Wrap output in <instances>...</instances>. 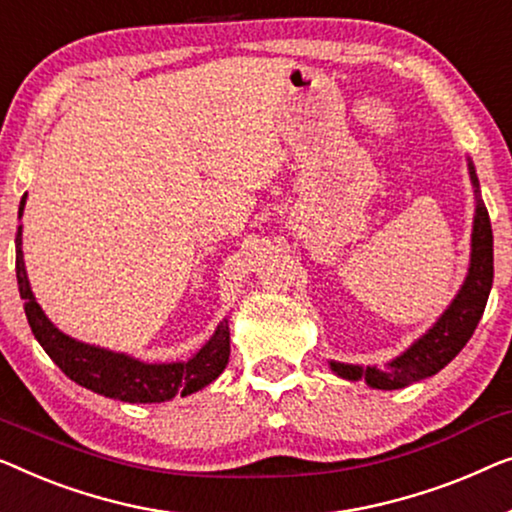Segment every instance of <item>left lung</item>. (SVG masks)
<instances>
[{
	"instance_id": "1",
	"label": "left lung",
	"mask_w": 512,
	"mask_h": 512,
	"mask_svg": "<svg viewBox=\"0 0 512 512\" xmlns=\"http://www.w3.org/2000/svg\"><path fill=\"white\" fill-rule=\"evenodd\" d=\"M469 169L475 192H478V178H475L473 164H469ZM471 246V269L462 290H459L448 311L441 315V320L420 341L410 345L387 369H376V366L362 369V366L336 362H331V369L348 380L364 378L376 390H399V387L413 385L417 380L434 376L445 364H450L459 355V350L469 343L475 327H478L494 280L492 222H489V213L480 197L478 208H475Z\"/></svg>"
}]
</instances>
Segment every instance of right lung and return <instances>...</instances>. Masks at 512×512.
<instances>
[{
  "label": "right lung",
  "instance_id": "obj_1",
  "mask_svg": "<svg viewBox=\"0 0 512 512\" xmlns=\"http://www.w3.org/2000/svg\"><path fill=\"white\" fill-rule=\"evenodd\" d=\"M27 194L20 199L18 215H23ZM20 227L16 234V278L20 299L25 301V315L32 334L48 352V357L74 380L88 390L104 394L109 399L127 403H162L174 399L176 394H192L213 383L225 371L229 362V325L222 320L215 334L204 348L187 362L176 364H143L120 352H111L95 345L78 343L62 334L53 322L46 318L41 306L34 299L30 280H27L23 248H20Z\"/></svg>",
  "mask_w": 512,
  "mask_h": 512
}]
</instances>
